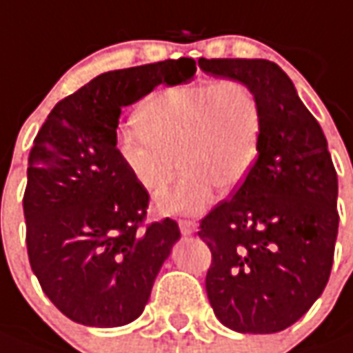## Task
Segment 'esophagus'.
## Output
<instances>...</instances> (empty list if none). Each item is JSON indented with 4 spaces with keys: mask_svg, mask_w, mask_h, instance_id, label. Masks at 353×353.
<instances>
[{
    "mask_svg": "<svg viewBox=\"0 0 353 353\" xmlns=\"http://www.w3.org/2000/svg\"><path fill=\"white\" fill-rule=\"evenodd\" d=\"M179 231L183 235H192L196 231V224L192 220H179Z\"/></svg>",
    "mask_w": 353,
    "mask_h": 353,
    "instance_id": "34e87169",
    "label": "esophagus"
}]
</instances>
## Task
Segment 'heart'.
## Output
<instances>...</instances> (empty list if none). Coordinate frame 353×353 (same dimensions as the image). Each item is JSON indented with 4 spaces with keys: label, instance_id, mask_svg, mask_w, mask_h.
Segmentation results:
<instances>
[{
    "label": "heart",
    "instance_id": "b5f03b06",
    "mask_svg": "<svg viewBox=\"0 0 353 353\" xmlns=\"http://www.w3.org/2000/svg\"><path fill=\"white\" fill-rule=\"evenodd\" d=\"M137 123L139 129L118 134V155L134 181L159 196L176 176L179 161L187 170L174 192L161 201L159 209L165 214L205 211L216 187H239L259 155L261 105L241 81L163 88L141 105Z\"/></svg>",
    "mask_w": 353,
    "mask_h": 353
}]
</instances>
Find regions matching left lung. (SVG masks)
<instances>
[{"label":"left lung","mask_w":353,"mask_h":353,"mask_svg":"<svg viewBox=\"0 0 353 353\" xmlns=\"http://www.w3.org/2000/svg\"><path fill=\"white\" fill-rule=\"evenodd\" d=\"M212 77L241 81L261 105L254 168L231 200L201 220L212 254L205 290L216 319L239 333L294 324L326 289L337 241V172L322 128L292 81L266 59H200Z\"/></svg>","instance_id":"1"}]
</instances>
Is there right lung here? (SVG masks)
<instances>
[{
	"label": "right lung",
	"instance_id": "right-lung-1",
	"mask_svg": "<svg viewBox=\"0 0 353 353\" xmlns=\"http://www.w3.org/2000/svg\"><path fill=\"white\" fill-rule=\"evenodd\" d=\"M194 74L185 57L105 72L61 99L34 139L23 194L27 254L46 296L77 324L139 319L181 236L170 219L142 228L150 196L118 155L117 128L122 107Z\"/></svg>",
	"mask_w": 353,
	"mask_h": 353
}]
</instances>
